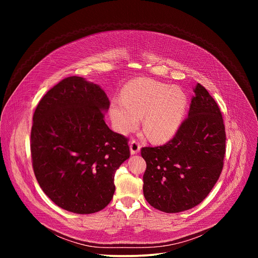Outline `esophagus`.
<instances>
[{
	"mask_svg": "<svg viewBox=\"0 0 258 258\" xmlns=\"http://www.w3.org/2000/svg\"><path fill=\"white\" fill-rule=\"evenodd\" d=\"M140 149H141V146H140L139 142H137V141L133 140V141L131 142V144H130L131 154H132V155H135V154L139 153V152H140Z\"/></svg>",
	"mask_w": 258,
	"mask_h": 258,
	"instance_id": "34e87169",
	"label": "esophagus"
}]
</instances>
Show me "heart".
I'll list each match as a JSON object with an SVG mask.
<instances>
[{"label": "heart", "instance_id": "obj_1", "mask_svg": "<svg viewBox=\"0 0 258 258\" xmlns=\"http://www.w3.org/2000/svg\"><path fill=\"white\" fill-rule=\"evenodd\" d=\"M188 104V95L182 88L141 79L128 83L120 98L111 101L109 115L114 130L121 135L136 130L144 115L147 136L153 142H163L180 127Z\"/></svg>", "mask_w": 258, "mask_h": 258}]
</instances>
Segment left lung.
<instances>
[{
  "label": "left lung",
  "instance_id": "obj_1",
  "mask_svg": "<svg viewBox=\"0 0 258 258\" xmlns=\"http://www.w3.org/2000/svg\"><path fill=\"white\" fill-rule=\"evenodd\" d=\"M188 118L174 138L160 147H145L144 196L166 213L191 209L214 187L224 165L226 132L222 113L207 90L193 89Z\"/></svg>",
  "mask_w": 258,
  "mask_h": 258
}]
</instances>
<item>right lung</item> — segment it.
<instances>
[{
  "label": "right lung",
  "instance_id": "add662e5",
  "mask_svg": "<svg viewBox=\"0 0 258 258\" xmlns=\"http://www.w3.org/2000/svg\"><path fill=\"white\" fill-rule=\"evenodd\" d=\"M109 99L104 90L80 77L52 88L33 114L32 166L45 194L59 207L79 214L111 201L114 174L130 157L127 139L104 121Z\"/></svg>",
  "mask_w": 258,
  "mask_h": 258
}]
</instances>
